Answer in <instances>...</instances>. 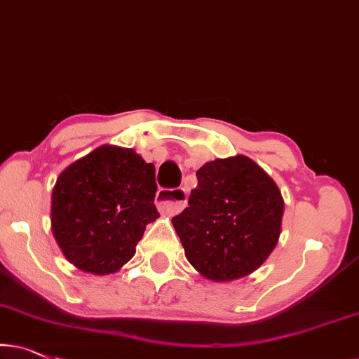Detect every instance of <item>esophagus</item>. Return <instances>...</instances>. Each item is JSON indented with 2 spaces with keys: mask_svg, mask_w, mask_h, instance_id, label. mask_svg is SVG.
<instances>
[{
  "mask_svg": "<svg viewBox=\"0 0 359 359\" xmlns=\"http://www.w3.org/2000/svg\"><path fill=\"white\" fill-rule=\"evenodd\" d=\"M186 202H188V192L186 189H160L157 192V207L160 212L163 214H178L186 207Z\"/></svg>",
  "mask_w": 359,
  "mask_h": 359,
  "instance_id": "obj_1",
  "label": "esophagus"
}]
</instances>
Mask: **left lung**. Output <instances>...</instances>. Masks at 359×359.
Listing matches in <instances>:
<instances>
[{"mask_svg":"<svg viewBox=\"0 0 359 359\" xmlns=\"http://www.w3.org/2000/svg\"><path fill=\"white\" fill-rule=\"evenodd\" d=\"M188 207L171 218L191 266L215 282L254 272L273 251L283 217L273 180L244 155L197 170Z\"/></svg>","mask_w":359,"mask_h":359,"instance_id":"1","label":"left lung"}]
</instances>
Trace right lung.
Segmentation results:
<instances>
[{"mask_svg":"<svg viewBox=\"0 0 359 359\" xmlns=\"http://www.w3.org/2000/svg\"><path fill=\"white\" fill-rule=\"evenodd\" d=\"M155 167L133 149L102 145L69 165L51 194V228L67 261L105 275L136 252L154 204Z\"/></svg>","mask_w":359,"mask_h":359,"instance_id":"right-lung-1","label":"right lung"}]
</instances>
